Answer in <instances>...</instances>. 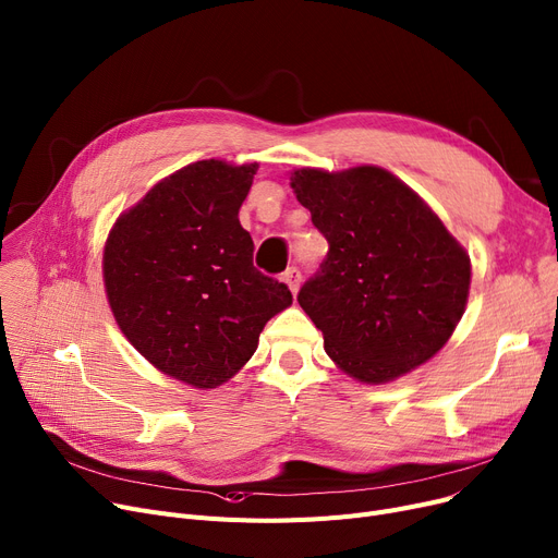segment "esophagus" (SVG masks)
I'll use <instances>...</instances> for the list:
<instances>
[{
  "label": "esophagus",
  "mask_w": 558,
  "mask_h": 558,
  "mask_svg": "<svg viewBox=\"0 0 558 558\" xmlns=\"http://www.w3.org/2000/svg\"><path fill=\"white\" fill-rule=\"evenodd\" d=\"M282 282L291 289V294H296L299 287H301V271L296 267H289L284 274H282Z\"/></svg>",
  "instance_id": "obj_1"
}]
</instances>
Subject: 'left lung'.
<instances>
[{"label": "left lung", "instance_id": "1", "mask_svg": "<svg viewBox=\"0 0 558 558\" xmlns=\"http://www.w3.org/2000/svg\"><path fill=\"white\" fill-rule=\"evenodd\" d=\"M291 187L328 240L299 303L330 360L385 385L432 360L468 303L471 257L429 205L383 167L296 169Z\"/></svg>", "mask_w": 558, "mask_h": 558}]
</instances>
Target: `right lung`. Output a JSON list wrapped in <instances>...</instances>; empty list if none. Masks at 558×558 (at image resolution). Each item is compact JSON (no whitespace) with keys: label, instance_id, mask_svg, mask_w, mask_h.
<instances>
[{"label":"right lung","instance_id":"1","mask_svg":"<svg viewBox=\"0 0 558 558\" xmlns=\"http://www.w3.org/2000/svg\"><path fill=\"white\" fill-rule=\"evenodd\" d=\"M257 162L198 160L167 175L114 221L104 284L137 353L194 389H217L255 353L287 284L253 267L240 208Z\"/></svg>","mask_w":558,"mask_h":558}]
</instances>
